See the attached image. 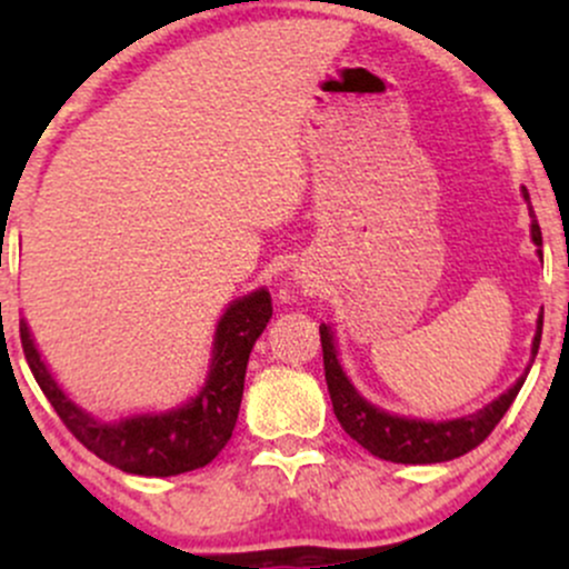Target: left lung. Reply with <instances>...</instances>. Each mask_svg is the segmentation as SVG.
I'll list each match as a JSON object with an SVG mask.
<instances>
[{
  "mask_svg": "<svg viewBox=\"0 0 569 569\" xmlns=\"http://www.w3.org/2000/svg\"><path fill=\"white\" fill-rule=\"evenodd\" d=\"M527 194V192H525ZM530 198V194H527ZM532 240L538 246L540 259H543V234H540L538 221L532 217ZM540 335H543V316H538V335L532 339V361L538 356L540 348ZM321 348H323V371H326V385H329L331 407L339 426L345 428V433L352 441L361 443L367 452H371L380 460L390 462H403V466H428V462H447L455 457L468 455L471 449L479 447L481 441L492 433L495 426L502 420L508 407L513 403L516 393L525 385V377H519L511 390H506L500 398H495L492 403H487L485 409H479L476 415L460 417V420H447V422H426V420H409V417H396L388 411L371 407L369 401H363L358 396V390L352 388L348 377H345L342 367L337 361L335 350V337H331L329 326H321Z\"/></svg>",
  "mask_w": 569,
  "mask_h": 569,
  "instance_id": "left-lung-1",
  "label": "left lung"
}]
</instances>
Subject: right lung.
<instances>
[{"mask_svg":"<svg viewBox=\"0 0 569 569\" xmlns=\"http://www.w3.org/2000/svg\"><path fill=\"white\" fill-rule=\"evenodd\" d=\"M270 318V291H253L232 302L219 321L211 375L198 398L166 415H141L122 422H98L63 396L39 358L26 321H21V345L37 385L82 447L126 473L176 476L208 466L230 441L243 398L248 356Z\"/></svg>","mask_w":569,"mask_h":569,"instance_id":"obj_1","label":"right lung"}]
</instances>
